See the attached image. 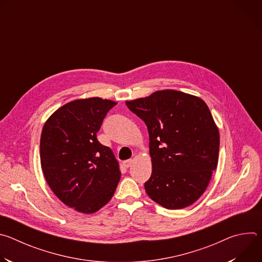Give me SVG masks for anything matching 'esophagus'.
<instances>
[{
	"label": "esophagus",
	"mask_w": 262,
	"mask_h": 262,
	"mask_svg": "<svg viewBox=\"0 0 262 262\" xmlns=\"http://www.w3.org/2000/svg\"><path fill=\"white\" fill-rule=\"evenodd\" d=\"M133 162H134V160H127V161H124V162H123V165H124L125 168H128V167L132 166Z\"/></svg>",
	"instance_id": "34e87169"
}]
</instances>
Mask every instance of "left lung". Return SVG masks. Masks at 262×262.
<instances>
[{"mask_svg": "<svg viewBox=\"0 0 262 262\" xmlns=\"http://www.w3.org/2000/svg\"><path fill=\"white\" fill-rule=\"evenodd\" d=\"M125 103L148 128L152 173L144 184L147 195L167 209L192 205L219 160L220 134L207 104L176 90Z\"/></svg>", "mask_w": 262, "mask_h": 262, "instance_id": "obj_1", "label": "left lung"}]
</instances>
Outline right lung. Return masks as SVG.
<instances>
[{
    "label": "right lung",
    "instance_id": "right-lung-1",
    "mask_svg": "<svg viewBox=\"0 0 262 262\" xmlns=\"http://www.w3.org/2000/svg\"><path fill=\"white\" fill-rule=\"evenodd\" d=\"M117 102L99 97L70 101L47 120L40 138L41 169L54 194L67 206L93 213L113 197L120 180L111 148L96 138Z\"/></svg>",
    "mask_w": 262,
    "mask_h": 262
}]
</instances>
